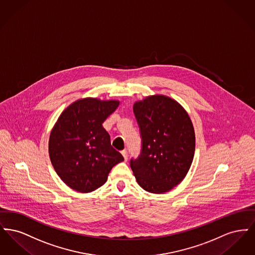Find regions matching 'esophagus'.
Returning <instances> with one entry per match:
<instances>
[{
	"label": "esophagus",
	"instance_id": "esophagus-1",
	"mask_svg": "<svg viewBox=\"0 0 255 255\" xmlns=\"http://www.w3.org/2000/svg\"><path fill=\"white\" fill-rule=\"evenodd\" d=\"M122 156H123V158L125 160H127L128 159V152H127V150L126 149H124V150H122Z\"/></svg>",
	"mask_w": 255,
	"mask_h": 255
}]
</instances>
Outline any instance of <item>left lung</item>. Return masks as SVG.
I'll return each instance as SVG.
<instances>
[{
    "label": "left lung",
    "mask_w": 255,
    "mask_h": 255,
    "mask_svg": "<svg viewBox=\"0 0 255 255\" xmlns=\"http://www.w3.org/2000/svg\"><path fill=\"white\" fill-rule=\"evenodd\" d=\"M133 110L142 145L140 155L130 160V166L144 190L165 193L182 182L191 166L193 124L181 104L161 95L136 101Z\"/></svg>",
    "instance_id": "obj_1"
}]
</instances>
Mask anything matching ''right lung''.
Returning <instances> with one entry per match:
<instances>
[{
  "label": "right lung",
  "instance_id": "add662e5",
  "mask_svg": "<svg viewBox=\"0 0 255 255\" xmlns=\"http://www.w3.org/2000/svg\"><path fill=\"white\" fill-rule=\"evenodd\" d=\"M119 100L78 99L64 110L49 140L51 164L73 190L89 193L103 185L111 169L124 160L111 145L102 123L119 107Z\"/></svg>",
  "mask_w": 255,
  "mask_h": 255
}]
</instances>
